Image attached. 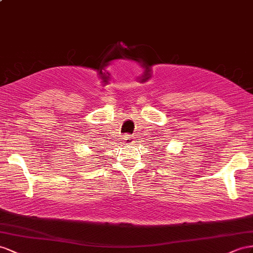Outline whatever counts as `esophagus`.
<instances>
[{
  "label": "esophagus",
  "mask_w": 253,
  "mask_h": 253,
  "mask_svg": "<svg viewBox=\"0 0 253 253\" xmlns=\"http://www.w3.org/2000/svg\"><path fill=\"white\" fill-rule=\"evenodd\" d=\"M124 142L125 143H127V144H132V142H133V138H132V135H129V134H125L124 135Z\"/></svg>",
  "instance_id": "obj_1"
}]
</instances>
